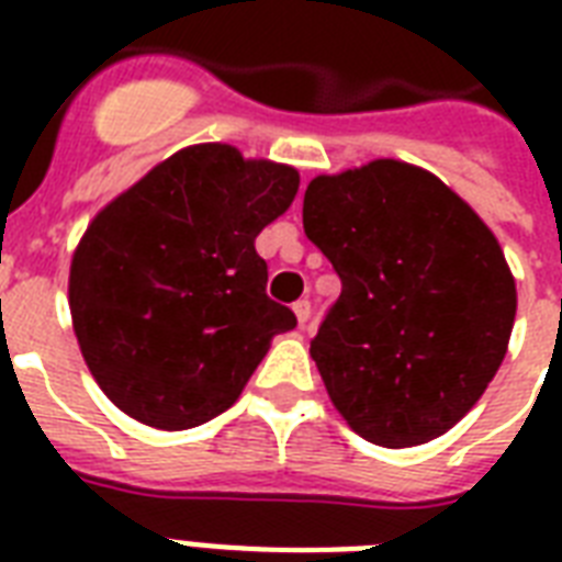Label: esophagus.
<instances>
[{
	"mask_svg": "<svg viewBox=\"0 0 562 562\" xmlns=\"http://www.w3.org/2000/svg\"><path fill=\"white\" fill-rule=\"evenodd\" d=\"M294 315H297V324L300 326H306L308 324V317H312V303H308L306 297H300L297 303H294Z\"/></svg>",
	"mask_w": 562,
	"mask_h": 562,
	"instance_id": "esophagus-1",
	"label": "esophagus"
}]
</instances>
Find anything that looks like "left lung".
Listing matches in <instances>:
<instances>
[{"instance_id": "left-lung-1", "label": "left lung", "mask_w": 562, "mask_h": 562, "mask_svg": "<svg viewBox=\"0 0 562 562\" xmlns=\"http://www.w3.org/2000/svg\"><path fill=\"white\" fill-rule=\"evenodd\" d=\"M303 229L341 277L312 359L356 435L405 449L481 400L505 359L516 282L484 221L400 160L321 175Z\"/></svg>"}]
</instances>
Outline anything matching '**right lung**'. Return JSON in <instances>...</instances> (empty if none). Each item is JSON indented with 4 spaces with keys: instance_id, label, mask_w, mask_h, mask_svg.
Returning <instances> with one entry per match:
<instances>
[{
    "instance_id": "obj_1",
    "label": "right lung",
    "mask_w": 562,
    "mask_h": 562,
    "mask_svg": "<svg viewBox=\"0 0 562 562\" xmlns=\"http://www.w3.org/2000/svg\"><path fill=\"white\" fill-rule=\"evenodd\" d=\"M297 187L291 166L192 145L92 218L69 268V312L87 368L127 417L166 431L218 417L273 335L297 326L265 294L256 254Z\"/></svg>"
}]
</instances>
